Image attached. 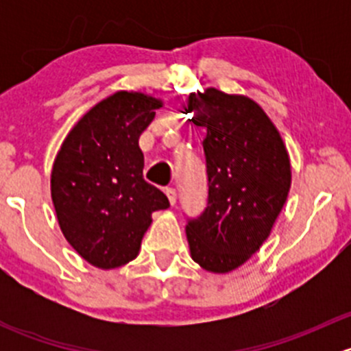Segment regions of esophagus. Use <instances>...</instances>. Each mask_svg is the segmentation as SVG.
Listing matches in <instances>:
<instances>
[{"label": "esophagus", "mask_w": 351, "mask_h": 351, "mask_svg": "<svg viewBox=\"0 0 351 351\" xmlns=\"http://www.w3.org/2000/svg\"><path fill=\"white\" fill-rule=\"evenodd\" d=\"M165 193H166V197H168L169 204L175 205L176 204V190L175 189H166Z\"/></svg>", "instance_id": "1"}]
</instances>
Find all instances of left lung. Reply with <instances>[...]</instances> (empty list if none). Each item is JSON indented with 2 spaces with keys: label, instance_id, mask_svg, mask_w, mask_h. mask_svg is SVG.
<instances>
[{
  "label": "left lung",
  "instance_id": "left-lung-1",
  "mask_svg": "<svg viewBox=\"0 0 351 351\" xmlns=\"http://www.w3.org/2000/svg\"><path fill=\"white\" fill-rule=\"evenodd\" d=\"M192 122L205 129L208 197L186 224L190 254L204 270L228 274L267 241L290 190V159L263 108L215 88L189 97Z\"/></svg>",
  "mask_w": 351,
  "mask_h": 351
}]
</instances>
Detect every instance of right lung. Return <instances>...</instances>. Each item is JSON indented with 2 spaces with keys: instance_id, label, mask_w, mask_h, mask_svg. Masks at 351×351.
I'll return each instance as SVG.
<instances>
[{
  "instance_id": "1",
  "label": "right lung",
  "mask_w": 351,
  "mask_h": 351,
  "mask_svg": "<svg viewBox=\"0 0 351 351\" xmlns=\"http://www.w3.org/2000/svg\"><path fill=\"white\" fill-rule=\"evenodd\" d=\"M162 101L117 91L84 113L56 156L51 195L59 228L97 268L122 267L139 254L154 210L168 197L143 176L139 137Z\"/></svg>"
}]
</instances>
